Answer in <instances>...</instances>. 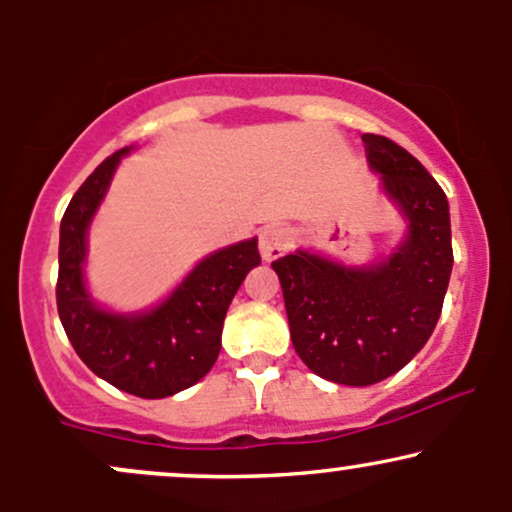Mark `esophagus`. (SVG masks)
Masks as SVG:
<instances>
[{
	"label": "esophagus",
	"mask_w": 512,
	"mask_h": 512,
	"mask_svg": "<svg viewBox=\"0 0 512 512\" xmlns=\"http://www.w3.org/2000/svg\"><path fill=\"white\" fill-rule=\"evenodd\" d=\"M293 233L291 228L281 226V223H272V226H264L260 231V255L262 260L274 262L291 248Z\"/></svg>",
	"instance_id": "obj_1"
}]
</instances>
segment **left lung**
Wrapping results in <instances>:
<instances>
[{"label":"left lung","mask_w":512,"mask_h":512,"mask_svg":"<svg viewBox=\"0 0 512 512\" xmlns=\"http://www.w3.org/2000/svg\"><path fill=\"white\" fill-rule=\"evenodd\" d=\"M370 168L409 219L390 260L346 269L308 252L272 262L284 291L291 342L320 378L366 387L421 351L443 310L452 272L450 209L443 187L407 149L363 134Z\"/></svg>","instance_id":"obj_1"}]
</instances>
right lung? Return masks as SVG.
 I'll return each instance as SVG.
<instances>
[{
  "label": "right lung",
  "mask_w": 512,
  "mask_h": 512,
  "mask_svg": "<svg viewBox=\"0 0 512 512\" xmlns=\"http://www.w3.org/2000/svg\"><path fill=\"white\" fill-rule=\"evenodd\" d=\"M127 151H117L76 190L60 226L57 313L69 342L98 378L144 399L170 397L202 380L221 351L228 305L260 264L257 240L223 248L192 269L166 303L146 315H110L84 289L86 228Z\"/></svg>",
  "instance_id": "1"
}]
</instances>
